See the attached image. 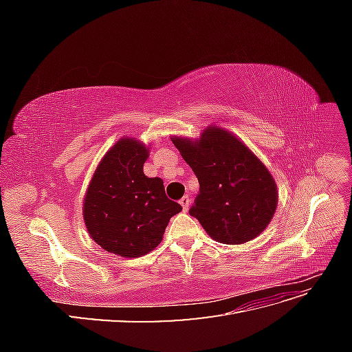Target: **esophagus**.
<instances>
[{
  "label": "esophagus",
  "mask_w": 352,
  "mask_h": 352,
  "mask_svg": "<svg viewBox=\"0 0 352 352\" xmlns=\"http://www.w3.org/2000/svg\"><path fill=\"white\" fill-rule=\"evenodd\" d=\"M180 206H182V208H184V211H186L188 208H189V204H190V198L188 197V195H185V197H182L180 198Z\"/></svg>",
  "instance_id": "1"
}]
</instances>
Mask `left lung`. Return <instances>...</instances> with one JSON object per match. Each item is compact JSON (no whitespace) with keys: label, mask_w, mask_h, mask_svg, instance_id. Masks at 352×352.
I'll return each mask as SVG.
<instances>
[{"label":"left lung","mask_w":352,"mask_h":352,"mask_svg":"<svg viewBox=\"0 0 352 352\" xmlns=\"http://www.w3.org/2000/svg\"><path fill=\"white\" fill-rule=\"evenodd\" d=\"M173 144L199 182L189 214L212 239L238 245L267 228L278 206L276 184L238 138L211 127L197 142L173 138Z\"/></svg>","instance_id":"8db88e82"}]
</instances>
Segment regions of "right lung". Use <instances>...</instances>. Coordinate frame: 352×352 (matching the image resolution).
Masks as SVG:
<instances>
[{"instance_id": "right-lung-1", "label": "right lung", "mask_w": 352, "mask_h": 352, "mask_svg": "<svg viewBox=\"0 0 352 352\" xmlns=\"http://www.w3.org/2000/svg\"><path fill=\"white\" fill-rule=\"evenodd\" d=\"M145 145L123 138L105 154L83 202L92 239L120 257H141L162 242L168 220L182 206L168 199L163 180L146 177Z\"/></svg>"}]
</instances>
